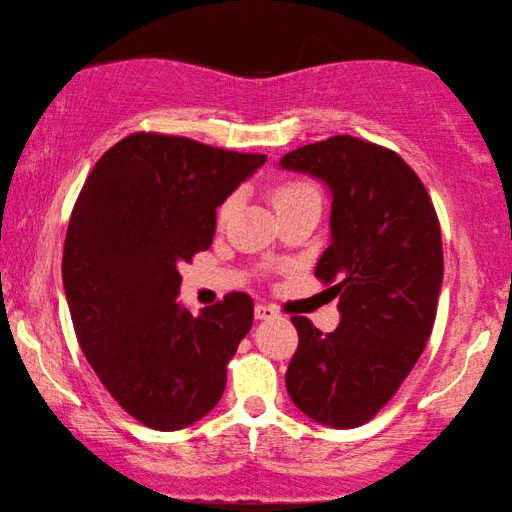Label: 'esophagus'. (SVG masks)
Returning a JSON list of instances; mask_svg holds the SVG:
<instances>
[{
  "instance_id": "1",
  "label": "esophagus",
  "mask_w": 512,
  "mask_h": 512,
  "mask_svg": "<svg viewBox=\"0 0 512 512\" xmlns=\"http://www.w3.org/2000/svg\"><path fill=\"white\" fill-rule=\"evenodd\" d=\"M277 316V309L271 305H264V302H259L255 305V318L257 320H268V318H275Z\"/></svg>"
}]
</instances>
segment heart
Returning a JSON list of instances; mask_svg holds the SVG:
<instances>
[{
	"instance_id": "b5f03b06",
	"label": "heart",
	"mask_w": 512,
	"mask_h": 512,
	"mask_svg": "<svg viewBox=\"0 0 512 512\" xmlns=\"http://www.w3.org/2000/svg\"><path fill=\"white\" fill-rule=\"evenodd\" d=\"M237 203H239L237 194L225 198L219 207V223H225L230 219ZM271 203L277 214H284V212L296 210V207L320 205V192L314 185L307 183V180H287V183H280L271 189Z\"/></svg>"
}]
</instances>
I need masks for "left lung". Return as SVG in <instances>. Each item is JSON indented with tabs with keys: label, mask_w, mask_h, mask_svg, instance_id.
Returning a JSON list of instances; mask_svg holds the SVG:
<instances>
[{
	"label": "left lung",
	"mask_w": 512,
	"mask_h": 512,
	"mask_svg": "<svg viewBox=\"0 0 512 512\" xmlns=\"http://www.w3.org/2000/svg\"><path fill=\"white\" fill-rule=\"evenodd\" d=\"M280 169L329 189V246L316 277L336 282L341 311L329 334L291 318L300 343L287 391L311 420L354 429L397 393L429 341L443 287L440 223L415 171L384 146L336 135L287 153Z\"/></svg>",
	"instance_id": "left-lung-1"
}]
</instances>
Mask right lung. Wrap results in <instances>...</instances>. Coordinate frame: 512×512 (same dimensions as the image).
<instances>
[{
	"label": "right lung",
	"mask_w": 512,
	"mask_h": 512,
	"mask_svg": "<svg viewBox=\"0 0 512 512\" xmlns=\"http://www.w3.org/2000/svg\"><path fill=\"white\" fill-rule=\"evenodd\" d=\"M266 155L133 133L94 164L69 219L63 284L74 332L121 409L158 431L219 404L225 368L253 327V298L192 311L178 266L212 246L216 207Z\"/></svg>",
	"instance_id": "obj_1"
}]
</instances>
